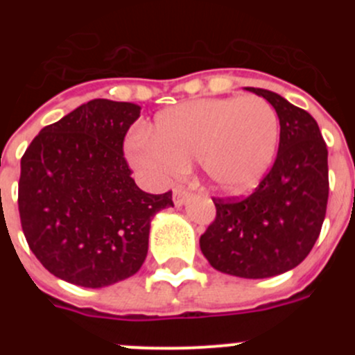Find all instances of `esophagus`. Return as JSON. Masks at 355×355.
<instances>
[{
  "instance_id": "esophagus-1",
  "label": "esophagus",
  "mask_w": 355,
  "mask_h": 355,
  "mask_svg": "<svg viewBox=\"0 0 355 355\" xmlns=\"http://www.w3.org/2000/svg\"><path fill=\"white\" fill-rule=\"evenodd\" d=\"M191 198V192L187 191V189L184 187H177L173 191V202L175 206H182V204H185V200Z\"/></svg>"
}]
</instances>
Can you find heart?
Segmentation results:
<instances>
[{"label":"heart","mask_w":355,"mask_h":355,"mask_svg":"<svg viewBox=\"0 0 355 355\" xmlns=\"http://www.w3.org/2000/svg\"><path fill=\"white\" fill-rule=\"evenodd\" d=\"M280 120L261 96L209 98L157 114L153 135L128 142L132 163L149 173L184 170L199 159L211 187L239 194L256 185L275 159Z\"/></svg>","instance_id":"heart-1"}]
</instances>
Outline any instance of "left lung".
<instances>
[{"mask_svg": "<svg viewBox=\"0 0 355 355\" xmlns=\"http://www.w3.org/2000/svg\"><path fill=\"white\" fill-rule=\"evenodd\" d=\"M280 120L277 159L244 199H213L216 218L199 245L214 270L270 278L299 266L320 237L328 202V149L316 120L277 92L247 87Z\"/></svg>", "mask_w": 355, "mask_h": 355, "instance_id": "8db88e82", "label": "left lung"}]
</instances>
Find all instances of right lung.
<instances>
[{"label": "right lung", "instance_id": "1", "mask_svg": "<svg viewBox=\"0 0 355 355\" xmlns=\"http://www.w3.org/2000/svg\"><path fill=\"white\" fill-rule=\"evenodd\" d=\"M141 106L92 99L35 135L20 161L19 213L42 266L68 284L101 288L141 270L157 211L171 191L135 185L123 156Z\"/></svg>", "mask_w": 355, "mask_h": 355}]
</instances>
